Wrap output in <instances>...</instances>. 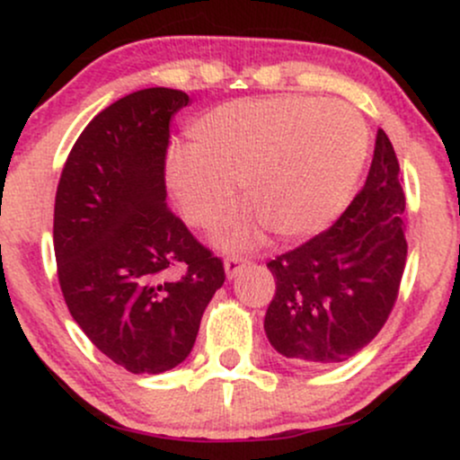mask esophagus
<instances>
[{
    "mask_svg": "<svg viewBox=\"0 0 460 460\" xmlns=\"http://www.w3.org/2000/svg\"><path fill=\"white\" fill-rule=\"evenodd\" d=\"M248 266V260H244V257H226L225 260V272H226V279H235L237 274H240L244 268Z\"/></svg>",
    "mask_w": 460,
    "mask_h": 460,
    "instance_id": "obj_1",
    "label": "esophagus"
}]
</instances>
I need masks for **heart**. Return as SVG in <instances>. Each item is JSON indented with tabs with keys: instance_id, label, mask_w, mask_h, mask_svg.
I'll return each instance as SVG.
<instances>
[{
	"instance_id": "heart-1",
	"label": "heart",
	"mask_w": 460,
	"mask_h": 460,
	"mask_svg": "<svg viewBox=\"0 0 460 460\" xmlns=\"http://www.w3.org/2000/svg\"><path fill=\"white\" fill-rule=\"evenodd\" d=\"M190 149L171 153L166 186L190 225L216 226L235 203L251 212L223 234L225 248H251L272 231L296 242L324 231L350 200L367 155V128L344 103L305 97L240 99L199 116Z\"/></svg>"
}]
</instances>
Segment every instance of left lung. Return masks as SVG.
I'll use <instances>...</instances> for the list:
<instances>
[{"label":"left lung","mask_w":460,"mask_h":460,"mask_svg":"<svg viewBox=\"0 0 460 460\" xmlns=\"http://www.w3.org/2000/svg\"><path fill=\"white\" fill-rule=\"evenodd\" d=\"M400 164L378 129L366 186L324 234L268 263L277 292L263 329L298 366L363 350L392 314L406 261Z\"/></svg>","instance_id":"left-lung-1"}]
</instances>
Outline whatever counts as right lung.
I'll return each instance as SVG.
<instances>
[{
	"mask_svg": "<svg viewBox=\"0 0 460 460\" xmlns=\"http://www.w3.org/2000/svg\"><path fill=\"white\" fill-rule=\"evenodd\" d=\"M190 97L145 88L82 131L56 192L54 251L79 329L131 374L186 361L225 268L168 209L171 119Z\"/></svg>",
	"mask_w": 460,
	"mask_h": 460,
	"instance_id": "right-lung-1",
	"label": "right lung"
}]
</instances>
